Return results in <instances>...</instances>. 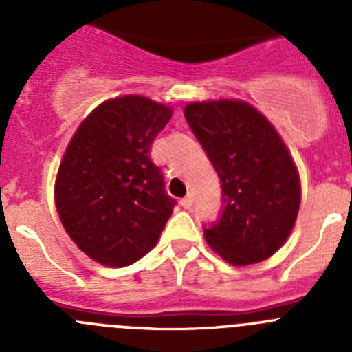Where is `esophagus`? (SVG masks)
<instances>
[{"mask_svg": "<svg viewBox=\"0 0 352 352\" xmlns=\"http://www.w3.org/2000/svg\"><path fill=\"white\" fill-rule=\"evenodd\" d=\"M192 203H194V199H192V195H186V197H183L182 201H179V204H182V206L185 208V210H190Z\"/></svg>", "mask_w": 352, "mask_h": 352, "instance_id": "34e87169", "label": "esophagus"}]
</instances>
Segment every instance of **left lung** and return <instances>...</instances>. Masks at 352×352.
Here are the masks:
<instances>
[{
    "label": "left lung",
    "mask_w": 352,
    "mask_h": 352,
    "mask_svg": "<svg viewBox=\"0 0 352 352\" xmlns=\"http://www.w3.org/2000/svg\"><path fill=\"white\" fill-rule=\"evenodd\" d=\"M185 118L222 183V211L204 238L234 266L261 263L291 234L301 203L300 176L284 141L241 100L192 102Z\"/></svg>",
    "instance_id": "left-lung-1"
}]
</instances>
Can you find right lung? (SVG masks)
I'll return each instance as SVG.
<instances>
[{
	"label": "right lung",
	"instance_id": "1",
	"mask_svg": "<svg viewBox=\"0 0 352 352\" xmlns=\"http://www.w3.org/2000/svg\"><path fill=\"white\" fill-rule=\"evenodd\" d=\"M173 109L146 96L111 98L74 133L54 199L72 241L96 263L123 268L146 256L176 206L149 151Z\"/></svg>",
	"mask_w": 352,
	"mask_h": 352
}]
</instances>
